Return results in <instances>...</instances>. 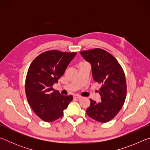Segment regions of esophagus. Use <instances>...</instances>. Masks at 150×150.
Wrapping results in <instances>:
<instances>
[{
  "label": "esophagus",
  "mask_w": 150,
  "mask_h": 150,
  "mask_svg": "<svg viewBox=\"0 0 150 150\" xmlns=\"http://www.w3.org/2000/svg\"><path fill=\"white\" fill-rule=\"evenodd\" d=\"M73 97L75 98H77V99H81V98H82L83 97L80 95H75L73 96Z\"/></svg>",
  "instance_id": "esophagus-1"
}]
</instances>
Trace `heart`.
<instances>
[{"label": "heart", "mask_w": 150, "mask_h": 150, "mask_svg": "<svg viewBox=\"0 0 150 150\" xmlns=\"http://www.w3.org/2000/svg\"><path fill=\"white\" fill-rule=\"evenodd\" d=\"M83 63H81L80 64H79V65H81V64H83Z\"/></svg>", "instance_id": "b5f03b06"}]
</instances>
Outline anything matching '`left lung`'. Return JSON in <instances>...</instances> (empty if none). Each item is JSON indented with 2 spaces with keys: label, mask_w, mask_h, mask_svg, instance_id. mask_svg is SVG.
I'll return each mask as SVG.
<instances>
[{
  "label": "left lung",
  "mask_w": 150,
  "mask_h": 150,
  "mask_svg": "<svg viewBox=\"0 0 150 150\" xmlns=\"http://www.w3.org/2000/svg\"><path fill=\"white\" fill-rule=\"evenodd\" d=\"M92 66L94 80L101 84L99 94L101 102L92 99L87 114L90 118L100 122L111 120L120 110L126 96L125 74L117 59L100 48L80 52Z\"/></svg>",
  "instance_id": "obj_1"
}]
</instances>
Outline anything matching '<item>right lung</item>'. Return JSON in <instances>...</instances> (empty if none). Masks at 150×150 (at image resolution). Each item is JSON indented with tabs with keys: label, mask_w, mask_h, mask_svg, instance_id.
Here are the masks:
<instances>
[{
	"label": "right lung",
	"mask_w": 150,
	"mask_h": 150,
	"mask_svg": "<svg viewBox=\"0 0 150 150\" xmlns=\"http://www.w3.org/2000/svg\"><path fill=\"white\" fill-rule=\"evenodd\" d=\"M76 52L50 50L42 53L30 64L26 77L25 92L30 107L45 122L62 117L73 96L62 95L53 85L63 75Z\"/></svg>",
	"instance_id": "obj_1"
}]
</instances>
